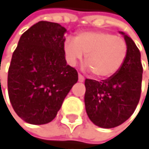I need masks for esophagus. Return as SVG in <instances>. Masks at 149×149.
I'll return each mask as SVG.
<instances>
[{
    "label": "esophagus",
    "mask_w": 149,
    "mask_h": 149,
    "mask_svg": "<svg viewBox=\"0 0 149 149\" xmlns=\"http://www.w3.org/2000/svg\"><path fill=\"white\" fill-rule=\"evenodd\" d=\"M84 79H84V77L81 75V74H79V82H83Z\"/></svg>",
    "instance_id": "obj_1"
}]
</instances>
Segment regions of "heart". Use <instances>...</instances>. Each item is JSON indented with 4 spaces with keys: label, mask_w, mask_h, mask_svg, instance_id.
<instances>
[{
    "label": "heart",
    "mask_w": 149,
    "mask_h": 149,
    "mask_svg": "<svg viewBox=\"0 0 149 149\" xmlns=\"http://www.w3.org/2000/svg\"><path fill=\"white\" fill-rule=\"evenodd\" d=\"M64 53L70 64L85 56V62L92 74L98 79L113 76L122 68L128 54L125 40L106 31H83L75 38H67Z\"/></svg>",
    "instance_id": "heart-1"
}]
</instances>
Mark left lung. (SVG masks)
<instances>
[{
    "label": "left lung",
    "mask_w": 149,
    "mask_h": 149,
    "mask_svg": "<svg viewBox=\"0 0 149 149\" xmlns=\"http://www.w3.org/2000/svg\"><path fill=\"white\" fill-rule=\"evenodd\" d=\"M121 33L128 45V54L122 68L106 79L85 80L88 116L94 124L104 129L126 122L134 113L141 94L143 67L139 50L132 39Z\"/></svg>",
    "instance_id": "left-lung-1"
}]
</instances>
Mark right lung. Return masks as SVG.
Instances as JSON below:
<instances>
[{"mask_svg":"<svg viewBox=\"0 0 149 149\" xmlns=\"http://www.w3.org/2000/svg\"><path fill=\"white\" fill-rule=\"evenodd\" d=\"M67 29L58 23L39 21L24 32L12 54L8 93L15 113L30 124L52 122L72 86L77 70L67 65Z\"/></svg>","mask_w":149,"mask_h":149,"instance_id":"add662e5","label":"right lung"}]
</instances>
